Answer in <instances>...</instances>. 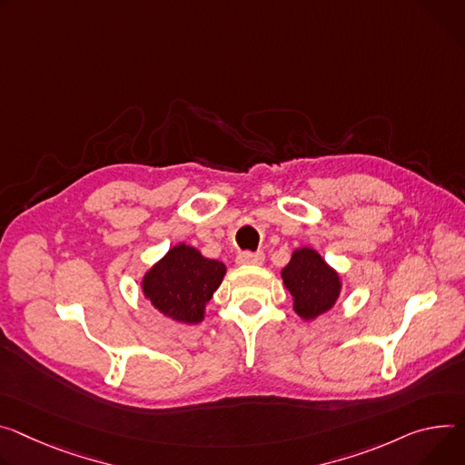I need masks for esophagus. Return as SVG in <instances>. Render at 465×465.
<instances>
[{
	"label": "esophagus",
	"instance_id": "obj_1",
	"mask_svg": "<svg viewBox=\"0 0 465 465\" xmlns=\"http://www.w3.org/2000/svg\"><path fill=\"white\" fill-rule=\"evenodd\" d=\"M263 260H265L263 252H242V254H239L237 258L241 265H262Z\"/></svg>",
	"mask_w": 465,
	"mask_h": 465
}]
</instances>
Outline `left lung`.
I'll use <instances>...</instances> for the list:
<instances>
[{"label":"left lung","mask_w":465,"mask_h":465,"mask_svg":"<svg viewBox=\"0 0 465 465\" xmlns=\"http://www.w3.org/2000/svg\"><path fill=\"white\" fill-rule=\"evenodd\" d=\"M282 278L294 299V312L302 319L328 312L341 291L340 276L312 248L294 250Z\"/></svg>","instance_id":"1"}]
</instances>
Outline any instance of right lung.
<instances>
[{
    "label": "right lung",
    "mask_w": 465,
    "mask_h": 465,
    "mask_svg": "<svg viewBox=\"0 0 465 465\" xmlns=\"http://www.w3.org/2000/svg\"><path fill=\"white\" fill-rule=\"evenodd\" d=\"M224 272V263L203 258L193 246L178 244L148 271L143 291L166 317L194 324L203 319V308L221 285Z\"/></svg>",
    "instance_id": "right-lung-1"
}]
</instances>
